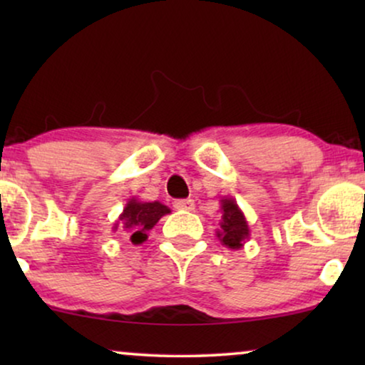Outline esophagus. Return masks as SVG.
<instances>
[{"label":"esophagus","instance_id":"1","mask_svg":"<svg viewBox=\"0 0 365 365\" xmlns=\"http://www.w3.org/2000/svg\"><path fill=\"white\" fill-rule=\"evenodd\" d=\"M194 204L192 199H178V201H174V207L176 209H181V211H192Z\"/></svg>","mask_w":365,"mask_h":365}]
</instances>
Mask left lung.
I'll return each mask as SVG.
<instances>
[{
  "label": "left lung",
  "instance_id": "obj_1",
  "mask_svg": "<svg viewBox=\"0 0 365 365\" xmlns=\"http://www.w3.org/2000/svg\"><path fill=\"white\" fill-rule=\"evenodd\" d=\"M221 222H219L221 227L216 231V236L222 246L237 251L244 247V244L251 236L246 216L237 206L236 199L229 196L221 197Z\"/></svg>",
  "mask_w": 365,
  "mask_h": 365
}]
</instances>
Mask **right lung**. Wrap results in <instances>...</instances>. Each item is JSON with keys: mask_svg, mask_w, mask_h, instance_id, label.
<instances>
[{"mask_svg": "<svg viewBox=\"0 0 365 365\" xmlns=\"http://www.w3.org/2000/svg\"><path fill=\"white\" fill-rule=\"evenodd\" d=\"M169 212H171V209L164 206L163 202L139 201V199L134 196L131 199H128L123 212L119 214L118 221L114 222L113 231H118V227L123 226V231H126L129 234V241H131L134 246H138V244H143L146 241L148 232L156 226L159 219L166 216Z\"/></svg>", "mask_w": 365, "mask_h": 365, "instance_id": "1", "label": "right lung"}]
</instances>
